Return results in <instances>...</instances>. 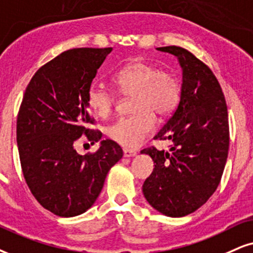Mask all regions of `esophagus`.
<instances>
[{"label": "esophagus", "instance_id": "esophagus-1", "mask_svg": "<svg viewBox=\"0 0 253 253\" xmlns=\"http://www.w3.org/2000/svg\"><path fill=\"white\" fill-rule=\"evenodd\" d=\"M123 155L124 157H133L137 155L135 150H130V149H123Z\"/></svg>", "mask_w": 253, "mask_h": 253}]
</instances>
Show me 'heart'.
<instances>
[{"label": "heart", "mask_w": 253, "mask_h": 253, "mask_svg": "<svg viewBox=\"0 0 253 253\" xmlns=\"http://www.w3.org/2000/svg\"><path fill=\"white\" fill-rule=\"evenodd\" d=\"M112 82L121 95L131 97V116L120 118L107 127L112 141L126 148H137L150 136L156 126L154 114L167 117L179 104L182 89L178 79L142 58H135L116 71ZM116 101L112 90L99 84L90 85L86 103L96 116H109Z\"/></svg>", "instance_id": "1"}]
</instances>
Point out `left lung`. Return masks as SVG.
<instances>
[{
  "mask_svg": "<svg viewBox=\"0 0 253 253\" xmlns=\"http://www.w3.org/2000/svg\"><path fill=\"white\" fill-rule=\"evenodd\" d=\"M157 49L178 57L183 84L178 107L155 136L172 143L170 152L155 146L141 151L155 164L143 193L161 213L183 217L205 204L222 179L229 154V115L220 84L204 62L180 46Z\"/></svg>",
  "mask_w": 253,
  "mask_h": 253,
  "instance_id": "1",
  "label": "left lung"
}]
</instances>
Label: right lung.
I'll list each match as a JSON object with an SVG mask.
<instances>
[{
  "label": "right lung",
  "mask_w": 253,
  "mask_h": 253,
  "mask_svg": "<svg viewBox=\"0 0 253 253\" xmlns=\"http://www.w3.org/2000/svg\"><path fill=\"white\" fill-rule=\"evenodd\" d=\"M112 48H75L40 68L28 84L17 115L21 168L31 193L56 216L74 217L95 203L105 177L123 156L105 139L97 151L79 155L74 142L102 137L88 111L86 95Z\"/></svg>",
  "instance_id": "add662e5"
}]
</instances>
